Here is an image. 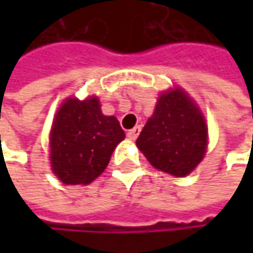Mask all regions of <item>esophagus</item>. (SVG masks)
<instances>
[{"instance_id": "34e87169", "label": "esophagus", "mask_w": 253, "mask_h": 253, "mask_svg": "<svg viewBox=\"0 0 253 253\" xmlns=\"http://www.w3.org/2000/svg\"><path fill=\"white\" fill-rule=\"evenodd\" d=\"M139 133H140V126L133 127V128H130V130L127 131V137L131 139V140H134V139L139 136Z\"/></svg>"}]
</instances>
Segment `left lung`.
I'll return each mask as SVG.
<instances>
[{
    "mask_svg": "<svg viewBox=\"0 0 253 253\" xmlns=\"http://www.w3.org/2000/svg\"><path fill=\"white\" fill-rule=\"evenodd\" d=\"M207 137L208 128L199 110L183 90L174 89L160 96L136 145L155 169L183 177L204 158Z\"/></svg>",
    "mask_w": 253,
    "mask_h": 253,
    "instance_id": "1",
    "label": "left lung"
}]
</instances>
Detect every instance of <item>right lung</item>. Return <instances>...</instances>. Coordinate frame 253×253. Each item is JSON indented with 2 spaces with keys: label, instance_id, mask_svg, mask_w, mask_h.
Here are the masks:
<instances>
[{
  "label": "right lung",
  "instance_id": "right-lung-1",
  "mask_svg": "<svg viewBox=\"0 0 253 253\" xmlns=\"http://www.w3.org/2000/svg\"><path fill=\"white\" fill-rule=\"evenodd\" d=\"M123 139L119 120L104 116L95 96L84 101L69 99L52 125V170L66 184H87L105 170Z\"/></svg>",
  "mask_w": 253,
  "mask_h": 253
}]
</instances>
